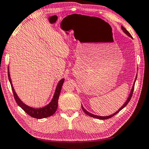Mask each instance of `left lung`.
<instances>
[{"label": "left lung", "mask_w": 149, "mask_h": 149, "mask_svg": "<svg viewBox=\"0 0 149 149\" xmlns=\"http://www.w3.org/2000/svg\"><path fill=\"white\" fill-rule=\"evenodd\" d=\"M121 28H122V30L124 31V33H126V35L128 36H130V37H132V35H130V33L128 32V31H127L126 29H125L123 26H121ZM136 79H137V76H136V78H135V81H134V85H133V87H132V90H131V92H130V95H129V97H128V98H127V100H126V102H125V103L123 105H122V107H121V108L120 109H118V111H117L116 113H114V114H111V115H110V116H97V115H95V114H92V113H89V112L88 111H87L86 110V109L83 107V106L82 105V110H83V111L84 112V113L87 114V115H88V116H91V117H93V118H98V119H100V120H106V119H108V118H111V117H113V116H114L115 115V114H116L117 113H119L120 111L122 109H124L125 107H126L127 105V103H129V101H130V100H131V98H132V95H133V92H134V86H135V81H136Z\"/></svg>", "instance_id": "left-lung-1"}]
</instances>
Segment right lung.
<instances>
[{"label":"right lung","instance_id":"1","mask_svg":"<svg viewBox=\"0 0 149 149\" xmlns=\"http://www.w3.org/2000/svg\"><path fill=\"white\" fill-rule=\"evenodd\" d=\"M8 79L11 84L12 90L13 93H14V96L15 98V100L16 101V103L18 105H19L21 108H22L23 111H24L26 113L28 114L29 115L33 117V118L41 119L44 118H46V117L50 116L56 113L57 111V106H58V99L59 97L60 92H61V90L62 88V85L64 82V79H62L57 84V86L56 87V91H55L54 97L52 98L50 103L48 104L46 106L44 107L39 108V109H35L29 107L27 105H25V103H23L22 101L20 100V99L18 97L17 95L15 93L14 88L13 87V85L12 84L11 79H10V75L9 72V69H8Z\"/></svg>","mask_w":149,"mask_h":149}]
</instances>
